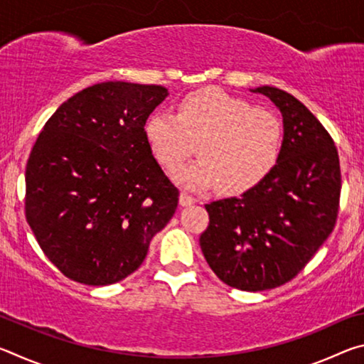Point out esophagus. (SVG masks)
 I'll return each instance as SVG.
<instances>
[{"label": "esophagus", "mask_w": 364, "mask_h": 364, "mask_svg": "<svg viewBox=\"0 0 364 364\" xmlns=\"http://www.w3.org/2000/svg\"><path fill=\"white\" fill-rule=\"evenodd\" d=\"M196 202V199L193 196H189L188 193H181L180 194V205H183V207H186V205H193Z\"/></svg>", "instance_id": "obj_1"}]
</instances>
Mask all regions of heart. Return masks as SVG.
Returning a JSON list of instances; mask_svg holds the SVG:
<instances>
[{"label": "heart", "mask_w": 364, "mask_h": 364, "mask_svg": "<svg viewBox=\"0 0 364 364\" xmlns=\"http://www.w3.org/2000/svg\"><path fill=\"white\" fill-rule=\"evenodd\" d=\"M154 157L167 170L197 151L202 159L175 175L189 188L218 184L225 194L258 186L278 164L284 132L278 117L220 88L196 90L181 97L176 114L154 112L144 123Z\"/></svg>", "instance_id": "obj_1"}]
</instances>
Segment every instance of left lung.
<instances>
[{
	"label": "left lung",
	"instance_id": "1",
	"mask_svg": "<svg viewBox=\"0 0 364 364\" xmlns=\"http://www.w3.org/2000/svg\"><path fill=\"white\" fill-rule=\"evenodd\" d=\"M252 91L282 115L281 157L254 189L205 205L210 223L199 242L225 284L258 292L294 279L329 237L342 178L334 141L304 104L274 86Z\"/></svg>",
	"mask_w": 364,
	"mask_h": 364
}]
</instances>
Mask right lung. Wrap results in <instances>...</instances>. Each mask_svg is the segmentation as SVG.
<instances>
[{
  "mask_svg": "<svg viewBox=\"0 0 364 364\" xmlns=\"http://www.w3.org/2000/svg\"><path fill=\"white\" fill-rule=\"evenodd\" d=\"M160 85L104 82L67 100L26 168V218L60 273L88 286L125 279L167 226L178 189L144 136Z\"/></svg>",
  "mask_w": 364,
  "mask_h": 364,
  "instance_id": "obj_1",
  "label": "right lung"
}]
</instances>
